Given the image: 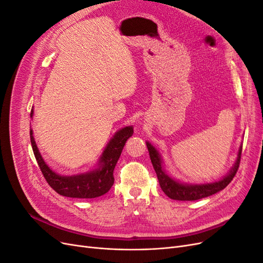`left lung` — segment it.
Instances as JSON below:
<instances>
[{
	"mask_svg": "<svg viewBox=\"0 0 263 263\" xmlns=\"http://www.w3.org/2000/svg\"><path fill=\"white\" fill-rule=\"evenodd\" d=\"M146 144L149 151L151 163H153L154 169L157 173V178L161 190L165 193L166 196H169L170 198H172V200H177V201L201 200V198L208 197L210 195L219 192L221 190H224L236 176L238 168H239L241 150H242V147L240 146L239 151H238L237 160L234 166L232 168V170L229 171L227 176H225L221 180L217 182H213V183H206V184H186V183L178 182L174 179H172L171 177H169L162 168V160H161L160 155L158 153V150L151 145L150 142L147 141Z\"/></svg>",
	"mask_w": 263,
	"mask_h": 263,
	"instance_id": "left-lung-1",
	"label": "left lung"
}]
</instances>
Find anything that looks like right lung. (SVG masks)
Masks as SVG:
<instances>
[{"label": "right lung", "mask_w": 263, "mask_h": 263, "mask_svg": "<svg viewBox=\"0 0 263 263\" xmlns=\"http://www.w3.org/2000/svg\"><path fill=\"white\" fill-rule=\"evenodd\" d=\"M34 110L31 109L30 117H33ZM134 133L132 126L124 127L119 129L113 138L109 140L107 146L100 158L98 168L86 173L77 174V176H60L52 171L46 164L39 153L35 142L33 130L30 129V142L37 163L41 168L43 176L47 183L58 194L67 197L76 198H95L107 193L114 183V168L118 161L122 150Z\"/></svg>", "instance_id": "1"}]
</instances>
